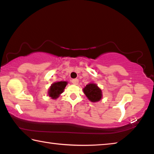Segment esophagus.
<instances>
[{"label": "esophagus", "instance_id": "esophagus-1", "mask_svg": "<svg viewBox=\"0 0 154 154\" xmlns=\"http://www.w3.org/2000/svg\"><path fill=\"white\" fill-rule=\"evenodd\" d=\"M71 82L75 85H77L78 83H79V80H78L77 79H72Z\"/></svg>", "mask_w": 154, "mask_h": 154}]
</instances>
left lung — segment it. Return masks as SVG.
<instances>
[{
	"instance_id": "8db88e82",
	"label": "left lung",
	"mask_w": 154,
	"mask_h": 154,
	"mask_svg": "<svg viewBox=\"0 0 154 154\" xmlns=\"http://www.w3.org/2000/svg\"><path fill=\"white\" fill-rule=\"evenodd\" d=\"M83 92L91 102L96 103L101 100L103 92L100 88L94 83H90L83 89Z\"/></svg>"
}]
</instances>
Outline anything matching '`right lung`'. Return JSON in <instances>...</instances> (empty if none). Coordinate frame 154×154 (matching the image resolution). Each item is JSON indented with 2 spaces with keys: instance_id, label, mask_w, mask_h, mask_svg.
<instances>
[{
  "instance_id": "1",
  "label": "right lung",
  "mask_w": 154,
  "mask_h": 154,
  "mask_svg": "<svg viewBox=\"0 0 154 154\" xmlns=\"http://www.w3.org/2000/svg\"><path fill=\"white\" fill-rule=\"evenodd\" d=\"M67 83V82H58L52 83L48 90V95L49 97H51L52 99L58 98L64 92Z\"/></svg>"
}]
</instances>
